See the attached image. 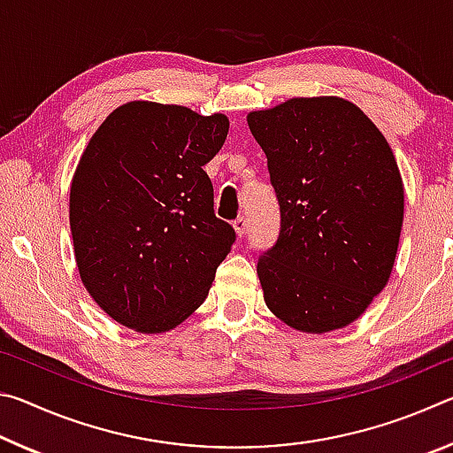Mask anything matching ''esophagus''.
<instances>
[{
    "label": "esophagus",
    "mask_w": 453,
    "mask_h": 453,
    "mask_svg": "<svg viewBox=\"0 0 453 453\" xmlns=\"http://www.w3.org/2000/svg\"><path fill=\"white\" fill-rule=\"evenodd\" d=\"M234 227H235V234H237V237H243V234H245V227H248V219H245L243 216H240V218H237V219L234 221Z\"/></svg>",
    "instance_id": "34e87169"
}]
</instances>
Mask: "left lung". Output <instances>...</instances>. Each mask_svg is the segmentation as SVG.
<instances>
[{"mask_svg":"<svg viewBox=\"0 0 453 453\" xmlns=\"http://www.w3.org/2000/svg\"><path fill=\"white\" fill-rule=\"evenodd\" d=\"M280 203V235L257 259L264 300L289 327H346L386 288L403 183L373 121L342 97H294L248 116Z\"/></svg>","mask_w":453,"mask_h":453,"instance_id":"obj_1","label":"left lung"}]
</instances>
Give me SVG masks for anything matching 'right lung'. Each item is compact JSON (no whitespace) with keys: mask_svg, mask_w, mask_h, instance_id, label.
<instances>
[{"mask_svg":"<svg viewBox=\"0 0 453 453\" xmlns=\"http://www.w3.org/2000/svg\"><path fill=\"white\" fill-rule=\"evenodd\" d=\"M227 129L221 113L129 102L89 140L70 191L73 251L83 286L118 324L162 334L208 297L235 242L203 172Z\"/></svg>","mask_w":453,"mask_h":453,"instance_id":"obj_1","label":"right lung"}]
</instances>
